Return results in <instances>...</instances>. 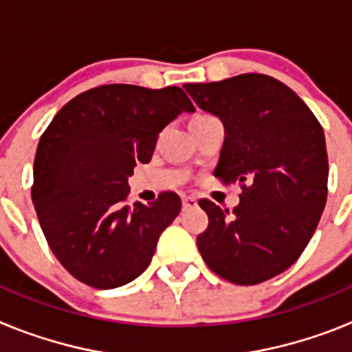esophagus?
I'll list each match as a JSON object with an SVG mask.
<instances>
[{"label":"esophagus","mask_w":352,"mask_h":352,"mask_svg":"<svg viewBox=\"0 0 352 352\" xmlns=\"http://www.w3.org/2000/svg\"><path fill=\"white\" fill-rule=\"evenodd\" d=\"M182 203H183V208H194L197 206V199L194 197V195H183L182 197Z\"/></svg>","instance_id":"obj_1"}]
</instances>
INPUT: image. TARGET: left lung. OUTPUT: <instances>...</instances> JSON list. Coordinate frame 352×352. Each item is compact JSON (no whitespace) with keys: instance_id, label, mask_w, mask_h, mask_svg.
Masks as SVG:
<instances>
[{"instance_id":"obj_1","label":"left lung","mask_w":352,"mask_h":352,"mask_svg":"<svg viewBox=\"0 0 352 352\" xmlns=\"http://www.w3.org/2000/svg\"><path fill=\"white\" fill-rule=\"evenodd\" d=\"M183 88L226 130L214 176L241 185L232 213L199 201L208 213L199 252L232 284L270 280L296 263L324 210V130L296 93L264 74Z\"/></svg>"}]
</instances>
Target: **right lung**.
Returning a JSON list of instances; mask_svg holds the SVG:
<instances>
[{
	"label": "right lung",
	"instance_id": "add662e5",
	"mask_svg": "<svg viewBox=\"0 0 352 352\" xmlns=\"http://www.w3.org/2000/svg\"><path fill=\"white\" fill-rule=\"evenodd\" d=\"M194 111L178 86L105 84L72 98L42 133L31 199L52 254L77 280L114 289L148 268L182 199L162 192L129 206V178L151 160L158 133Z\"/></svg>",
	"mask_w": 352,
	"mask_h": 352
}]
</instances>
